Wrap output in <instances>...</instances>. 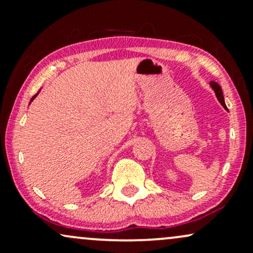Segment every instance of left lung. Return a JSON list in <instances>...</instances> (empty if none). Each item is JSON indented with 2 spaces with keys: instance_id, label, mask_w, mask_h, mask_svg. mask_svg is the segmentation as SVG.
Wrapping results in <instances>:
<instances>
[{
  "instance_id": "1",
  "label": "left lung",
  "mask_w": 253,
  "mask_h": 253,
  "mask_svg": "<svg viewBox=\"0 0 253 253\" xmlns=\"http://www.w3.org/2000/svg\"><path fill=\"white\" fill-rule=\"evenodd\" d=\"M210 84H211V86H212L213 90H214V92H215V96H216V98H218L219 102H220L221 105L224 106V108L226 109L227 111H228V109H227L226 104H225L224 96H222V91H221V87H220V86H219V85H218V83H215V82H211Z\"/></svg>"
}]
</instances>
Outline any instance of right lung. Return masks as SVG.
<instances>
[{
	"label": "right lung",
	"mask_w": 253,
	"mask_h": 253,
	"mask_svg": "<svg viewBox=\"0 0 253 253\" xmlns=\"http://www.w3.org/2000/svg\"><path fill=\"white\" fill-rule=\"evenodd\" d=\"M37 96H38V93H37V94H35V96H33V97H32V99H31V102H32V100H33V99H34V98H35V97H37Z\"/></svg>",
	"instance_id": "add662e5"
}]
</instances>
